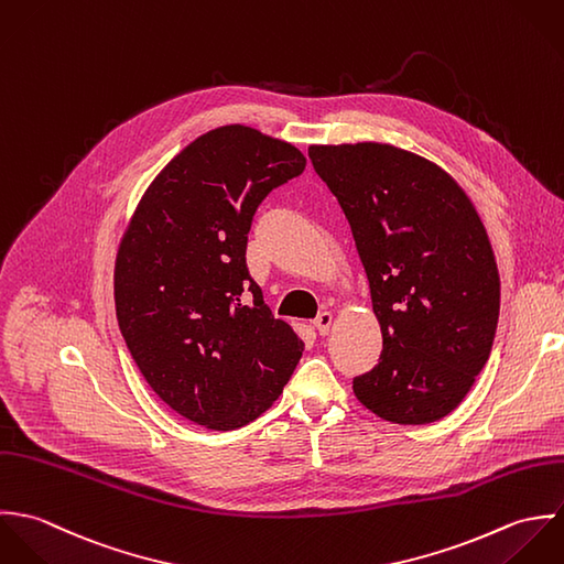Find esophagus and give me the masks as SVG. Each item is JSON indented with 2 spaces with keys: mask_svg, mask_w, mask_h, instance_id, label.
I'll return each instance as SVG.
<instances>
[{
  "mask_svg": "<svg viewBox=\"0 0 564 564\" xmlns=\"http://www.w3.org/2000/svg\"><path fill=\"white\" fill-rule=\"evenodd\" d=\"M332 323H334V314H332V312H321V314L316 316V321H314V325H316V329H318L321 336H327V334H329Z\"/></svg>",
  "mask_w": 564,
  "mask_h": 564,
  "instance_id": "34e87169",
  "label": "esophagus"
}]
</instances>
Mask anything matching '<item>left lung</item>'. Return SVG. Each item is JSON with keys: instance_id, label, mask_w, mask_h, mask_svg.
Returning <instances> with one entry per match:
<instances>
[{"instance_id": "8db88e82", "label": "left lung", "mask_w": 564, "mask_h": 564, "mask_svg": "<svg viewBox=\"0 0 564 564\" xmlns=\"http://www.w3.org/2000/svg\"><path fill=\"white\" fill-rule=\"evenodd\" d=\"M338 198L381 325L379 364L352 379L383 421L451 414L488 361L501 283L473 203L445 170L388 143L312 145Z\"/></svg>"}]
</instances>
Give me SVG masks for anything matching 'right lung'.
I'll list each match as a JSON object with an SVG mask.
<instances>
[{
  "label": "right lung",
  "mask_w": 564,
  "mask_h": 564,
  "mask_svg": "<svg viewBox=\"0 0 564 564\" xmlns=\"http://www.w3.org/2000/svg\"><path fill=\"white\" fill-rule=\"evenodd\" d=\"M292 143L223 126L176 154L143 194L115 261L119 332L181 416L237 430L283 392L305 341L276 321L246 265L257 207L303 174Z\"/></svg>",
  "instance_id": "1"
}]
</instances>
